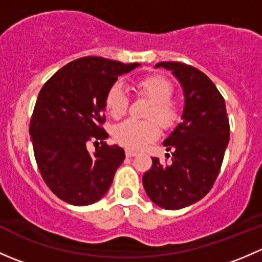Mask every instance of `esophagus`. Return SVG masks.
Returning <instances> with one entry per match:
<instances>
[{
    "mask_svg": "<svg viewBox=\"0 0 262 262\" xmlns=\"http://www.w3.org/2000/svg\"><path fill=\"white\" fill-rule=\"evenodd\" d=\"M125 155H126V157H134V156L137 155V152H136V150L130 149V148H126Z\"/></svg>",
    "mask_w": 262,
    "mask_h": 262,
    "instance_id": "obj_1",
    "label": "esophagus"
}]
</instances>
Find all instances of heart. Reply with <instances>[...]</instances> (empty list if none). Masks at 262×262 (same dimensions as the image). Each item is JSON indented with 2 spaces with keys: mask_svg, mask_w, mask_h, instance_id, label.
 Returning <instances> with one entry per match:
<instances>
[{
  "mask_svg": "<svg viewBox=\"0 0 262 262\" xmlns=\"http://www.w3.org/2000/svg\"><path fill=\"white\" fill-rule=\"evenodd\" d=\"M136 94L146 97L150 101L146 113L149 120L138 121L128 119L113 129V137L119 144L133 149L143 148L149 142L160 137V124L162 128H171L179 119L178 106L171 100L173 87L171 82L161 76H148L134 83ZM129 106V97L123 86L115 82L105 94V107L113 118H120L126 113Z\"/></svg>",
  "mask_w": 262,
  "mask_h": 262,
  "instance_id": "heart-1",
  "label": "heart"
}]
</instances>
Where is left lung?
<instances>
[{
  "label": "left lung",
  "mask_w": 262,
  "mask_h": 262,
  "mask_svg": "<svg viewBox=\"0 0 262 262\" xmlns=\"http://www.w3.org/2000/svg\"><path fill=\"white\" fill-rule=\"evenodd\" d=\"M172 71L185 94L182 121L163 142L171 163L152 158L143 186L155 204L176 210L204 198L215 182L229 141L226 102L212 80L192 66L160 62Z\"/></svg>",
  "instance_id": "8db88e82"
}]
</instances>
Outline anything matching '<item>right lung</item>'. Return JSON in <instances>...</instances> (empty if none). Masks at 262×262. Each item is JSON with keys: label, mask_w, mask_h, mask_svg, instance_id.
<instances>
[{"label": "right lung", "mask_w": 262, "mask_h": 262, "mask_svg": "<svg viewBox=\"0 0 262 262\" xmlns=\"http://www.w3.org/2000/svg\"><path fill=\"white\" fill-rule=\"evenodd\" d=\"M138 66L102 57L78 58L41 87L29 132L41 178L63 202L90 205L109 190L125 153L105 142L109 137L102 126L105 94L118 76ZM89 141L102 146L90 154Z\"/></svg>", "instance_id": "obj_1"}]
</instances>
